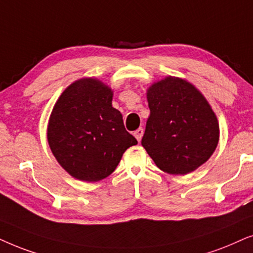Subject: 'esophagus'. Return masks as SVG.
Returning a JSON list of instances; mask_svg holds the SVG:
<instances>
[{
	"instance_id": "esophagus-1",
	"label": "esophagus",
	"mask_w": 253,
	"mask_h": 253,
	"mask_svg": "<svg viewBox=\"0 0 253 253\" xmlns=\"http://www.w3.org/2000/svg\"><path fill=\"white\" fill-rule=\"evenodd\" d=\"M143 132H144V130H143V128H139V129H136V130H135V132H134V133H133V134H134V136H135V137H136V140H137V141H139V142H140V141H141V139H142Z\"/></svg>"
}]
</instances>
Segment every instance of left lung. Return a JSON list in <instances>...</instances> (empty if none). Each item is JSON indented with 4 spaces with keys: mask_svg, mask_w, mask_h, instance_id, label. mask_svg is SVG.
I'll list each match as a JSON object with an SVG mask.
<instances>
[{
    "mask_svg": "<svg viewBox=\"0 0 253 253\" xmlns=\"http://www.w3.org/2000/svg\"><path fill=\"white\" fill-rule=\"evenodd\" d=\"M150 116L142 144L155 164L186 174L206 163L220 137L217 118L203 93L187 81L168 76L147 90Z\"/></svg>",
    "mask_w": 253,
    "mask_h": 253,
    "instance_id": "left-lung-1",
    "label": "left lung"
}]
</instances>
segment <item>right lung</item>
<instances>
[{
	"label": "right lung",
	"mask_w": 253,
	"mask_h": 253,
	"mask_svg": "<svg viewBox=\"0 0 253 253\" xmlns=\"http://www.w3.org/2000/svg\"><path fill=\"white\" fill-rule=\"evenodd\" d=\"M113 91L97 79H81L59 97L50 113L47 140L59 164L76 179L98 181L116 170L137 141L112 106Z\"/></svg>",
	"instance_id": "obj_1"
}]
</instances>
